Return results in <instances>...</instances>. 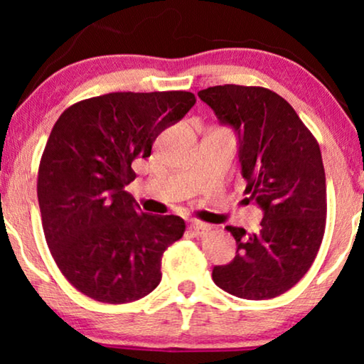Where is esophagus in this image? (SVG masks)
<instances>
[{
  "instance_id": "obj_1",
  "label": "esophagus",
  "mask_w": 364,
  "mask_h": 364,
  "mask_svg": "<svg viewBox=\"0 0 364 364\" xmlns=\"http://www.w3.org/2000/svg\"><path fill=\"white\" fill-rule=\"evenodd\" d=\"M188 232H191L193 237H203L208 232V225H205V223H202V222L193 220L191 223V227H188Z\"/></svg>"
}]
</instances>
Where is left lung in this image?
I'll return each mask as SVG.
<instances>
[{
    "label": "left lung",
    "instance_id": "8db88e82",
    "mask_svg": "<svg viewBox=\"0 0 364 364\" xmlns=\"http://www.w3.org/2000/svg\"><path fill=\"white\" fill-rule=\"evenodd\" d=\"M218 121L238 134L245 196L263 208L262 228L228 225L237 255L213 268L217 287L245 300H270L310 270L326 225V178L316 139L290 104L260 86L198 92Z\"/></svg>",
    "mask_w": 364,
    "mask_h": 364
}]
</instances>
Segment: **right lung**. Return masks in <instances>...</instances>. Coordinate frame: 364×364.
Wrapping results in <instances>:
<instances>
[{
	"mask_svg": "<svg viewBox=\"0 0 364 364\" xmlns=\"http://www.w3.org/2000/svg\"><path fill=\"white\" fill-rule=\"evenodd\" d=\"M187 91L111 92L68 107L38 171L49 252L66 280L96 301L121 305L161 283L162 255L186 232L177 215H151L127 191L132 162L191 111Z\"/></svg>",
	"mask_w": 364,
	"mask_h": 364,
	"instance_id": "right-lung-1",
	"label": "right lung"
}]
</instances>
